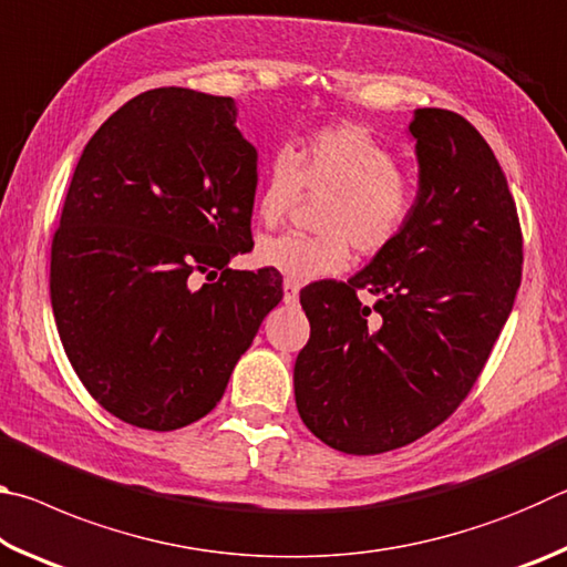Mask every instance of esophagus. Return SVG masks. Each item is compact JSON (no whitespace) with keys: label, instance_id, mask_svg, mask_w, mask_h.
Returning a JSON list of instances; mask_svg holds the SVG:
<instances>
[{"label":"esophagus","instance_id":"esophagus-1","mask_svg":"<svg viewBox=\"0 0 567 567\" xmlns=\"http://www.w3.org/2000/svg\"><path fill=\"white\" fill-rule=\"evenodd\" d=\"M282 300H285V305H295L297 302V297H300V285L297 282H292V280H285L282 282Z\"/></svg>","mask_w":567,"mask_h":567}]
</instances>
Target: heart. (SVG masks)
<instances>
[{
	"mask_svg": "<svg viewBox=\"0 0 567 567\" xmlns=\"http://www.w3.org/2000/svg\"><path fill=\"white\" fill-rule=\"evenodd\" d=\"M300 192L324 197L318 215L320 235L265 237L255 247V262L292 282L340 275L358 255L388 249L408 227L415 209V187L398 169L392 152L354 122L315 130L267 162L257 195V219L265 227L290 215Z\"/></svg>",
	"mask_w": 567,
	"mask_h": 567,
	"instance_id": "heart-1",
	"label": "heart"
}]
</instances>
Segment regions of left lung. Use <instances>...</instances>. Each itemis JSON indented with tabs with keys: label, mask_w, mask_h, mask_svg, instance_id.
Returning <instances> with one entry per match:
<instances>
[{
	"label": "left lung",
	"mask_w": 567,
	"mask_h": 567,
	"mask_svg": "<svg viewBox=\"0 0 567 567\" xmlns=\"http://www.w3.org/2000/svg\"><path fill=\"white\" fill-rule=\"evenodd\" d=\"M408 134L417 157L408 227L348 282L300 295L310 340L295 362L297 412L348 455L415 443L453 415L520 287V223L491 145L437 107L415 110ZM358 289L377 305L362 306Z\"/></svg>",
	"instance_id": "obj_1"
}]
</instances>
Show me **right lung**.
Wrapping results in <instances>:
<instances>
[{
	"instance_id": "add662e5",
	"label": "right lung",
	"mask_w": 567,
	"mask_h": 567,
	"mask_svg": "<svg viewBox=\"0 0 567 567\" xmlns=\"http://www.w3.org/2000/svg\"><path fill=\"white\" fill-rule=\"evenodd\" d=\"M235 122L233 97L142 92L92 134L66 189L54 322L82 385L134 427L205 417L282 300L275 270L227 267L252 243L257 189V150Z\"/></svg>"
}]
</instances>
